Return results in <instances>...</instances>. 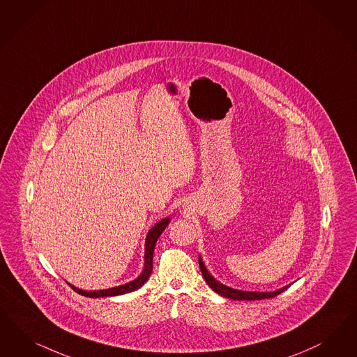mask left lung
<instances>
[{
  "label": "left lung",
  "mask_w": 357,
  "mask_h": 357,
  "mask_svg": "<svg viewBox=\"0 0 357 357\" xmlns=\"http://www.w3.org/2000/svg\"><path fill=\"white\" fill-rule=\"evenodd\" d=\"M198 261H199V268L202 272V276L205 278L207 285L213 289L215 293H218L219 296L225 297V298L236 299V301H257V299L273 298L278 294H281L284 290L290 287L287 285L284 288L278 289L276 291H245V290H238V289H232L230 287H226L223 284H220L214 277L208 273L206 266L202 261L201 255L198 256Z\"/></svg>",
  "instance_id": "left-lung-1"
}]
</instances>
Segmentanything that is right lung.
Returning <instances> with one entry per match:
<instances>
[{
	"label": "right lung",
	"mask_w": 357,
	"mask_h": 357,
	"mask_svg": "<svg viewBox=\"0 0 357 357\" xmlns=\"http://www.w3.org/2000/svg\"><path fill=\"white\" fill-rule=\"evenodd\" d=\"M169 220H171L169 218L161 219L149 231L147 238H146V248H144V268H143V272L139 275L138 278H135V280H132V281H130L127 284H123V285H119V287H115V288L104 289V290H82V289L76 288V287L70 285L69 282H67V284L76 293H79V294L84 296V297H89V298L122 296V294L134 291V290H137L140 287H143L144 282L149 280V277L152 273V259H153L155 244L158 242L161 232L165 230V227L168 226Z\"/></svg>",
	"instance_id": "add662e5"
}]
</instances>
